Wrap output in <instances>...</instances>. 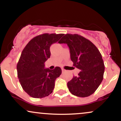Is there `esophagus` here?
Listing matches in <instances>:
<instances>
[{"instance_id":"34e87169","label":"esophagus","mask_w":121,"mask_h":121,"mask_svg":"<svg viewBox=\"0 0 121 121\" xmlns=\"http://www.w3.org/2000/svg\"><path fill=\"white\" fill-rule=\"evenodd\" d=\"M65 72V69H62V73H64Z\"/></svg>"}]
</instances>
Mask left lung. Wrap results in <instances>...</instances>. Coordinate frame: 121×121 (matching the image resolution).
<instances>
[{"label":"left lung","instance_id":"obj_1","mask_svg":"<svg viewBox=\"0 0 121 121\" xmlns=\"http://www.w3.org/2000/svg\"><path fill=\"white\" fill-rule=\"evenodd\" d=\"M59 43L67 44L73 66L81 70L67 83L69 91L77 97L89 96L103 80L105 65L101 53L91 41L77 34H66Z\"/></svg>","mask_w":121,"mask_h":121}]
</instances>
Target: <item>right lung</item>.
Segmentation results:
<instances>
[{
  "label": "right lung",
  "mask_w": 121,
  "mask_h": 121,
  "mask_svg": "<svg viewBox=\"0 0 121 121\" xmlns=\"http://www.w3.org/2000/svg\"><path fill=\"white\" fill-rule=\"evenodd\" d=\"M63 35L44 34L37 36L22 51L17 64V76L23 90L30 97L41 98L52 93L61 69L59 66L53 70L45 68L44 63L51 56V45Z\"/></svg>",
  "instance_id": "add662e5"
}]
</instances>
